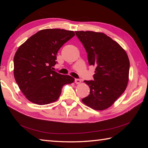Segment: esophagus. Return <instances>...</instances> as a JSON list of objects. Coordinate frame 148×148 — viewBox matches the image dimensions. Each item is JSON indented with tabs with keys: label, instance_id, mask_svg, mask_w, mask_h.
Here are the masks:
<instances>
[{
	"label": "esophagus",
	"instance_id": "34e87169",
	"mask_svg": "<svg viewBox=\"0 0 148 148\" xmlns=\"http://www.w3.org/2000/svg\"><path fill=\"white\" fill-rule=\"evenodd\" d=\"M75 83H76V84H79L80 83H81V80H80L79 79H75Z\"/></svg>",
	"mask_w": 148,
	"mask_h": 148
}]
</instances>
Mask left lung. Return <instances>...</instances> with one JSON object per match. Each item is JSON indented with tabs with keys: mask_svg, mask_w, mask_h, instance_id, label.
<instances>
[{
	"mask_svg": "<svg viewBox=\"0 0 148 148\" xmlns=\"http://www.w3.org/2000/svg\"><path fill=\"white\" fill-rule=\"evenodd\" d=\"M86 49L89 65L95 66L94 80L84 81L90 94L82 100L92 109L108 108L126 89L130 62L120 45L102 32L76 31Z\"/></svg>",
	"mask_w": 148,
	"mask_h": 148,
	"instance_id": "obj_1",
	"label": "left lung"
}]
</instances>
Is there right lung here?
I'll list each match as a JSON object with an SVG mask.
<instances>
[{
  "mask_svg": "<svg viewBox=\"0 0 148 148\" xmlns=\"http://www.w3.org/2000/svg\"><path fill=\"white\" fill-rule=\"evenodd\" d=\"M74 35L72 31L43 29L17 49L14 58V77L29 101L38 105L52 103L59 98L63 86L74 82L72 76L53 71L59 49Z\"/></svg>",
  "mask_w": 148,
  "mask_h": 148,
  "instance_id": "1",
  "label": "right lung"
}]
</instances>
